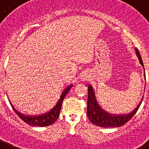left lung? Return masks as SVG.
<instances>
[{"instance_id":"left-lung-1","label":"left lung","mask_w":149,"mask_h":149,"mask_svg":"<svg viewBox=\"0 0 149 149\" xmlns=\"http://www.w3.org/2000/svg\"><path fill=\"white\" fill-rule=\"evenodd\" d=\"M136 53L138 56L139 62L143 66V61L140 53L138 48L136 47ZM146 77V73H144ZM140 102L139 104L137 106L136 109L131 113L127 115H113L109 113H107L104 111L102 107L98 105V102L96 101L95 92L91 86L88 87V101H87V115L89 118L90 121L93 124L101 127H119L127 123L135 115L137 112L139 107H140L142 103Z\"/></svg>"}]
</instances>
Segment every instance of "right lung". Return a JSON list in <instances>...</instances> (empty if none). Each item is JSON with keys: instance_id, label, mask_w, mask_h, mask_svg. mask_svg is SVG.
<instances>
[{"instance_id": "1", "label": "right lung", "mask_w": 149, "mask_h": 149, "mask_svg": "<svg viewBox=\"0 0 149 149\" xmlns=\"http://www.w3.org/2000/svg\"><path fill=\"white\" fill-rule=\"evenodd\" d=\"M71 87H72V85L69 86L66 89H64V91L61 94V98L59 99L57 104L48 113H45V114L34 116V117L27 116V115H23L18 112L13 106H12V107H13V111H15V113H17L19 117H20L21 119L27 124L30 125V126H33V127L34 126H36V127H47V126H49V125L54 123L57 120L60 115V112H61L62 102H63L65 96L67 95V94L69 92Z\"/></svg>"}]
</instances>
